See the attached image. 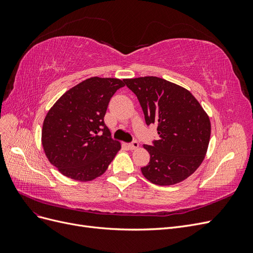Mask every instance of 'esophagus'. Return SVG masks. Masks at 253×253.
<instances>
[{
	"label": "esophagus",
	"mask_w": 253,
	"mask_h": 253,
	"mask_svg": "<svg viewBox=\"0 0 253 253\" xmlns=\"http://www.w3.org/2000/svg\"><path fill=\"white\" fill-rule=\"evenodd\" d=\"M138 147H139V143L137 141H133L131 143H128V148L131 150H136V149H138Z\"/></svg>",
	"instance_id": "obj_1"
}]
</instances>
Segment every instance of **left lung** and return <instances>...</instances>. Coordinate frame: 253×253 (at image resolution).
I'll return each instance as SVG.
<instances>
[{
  "mask_svg": "<svg viewBox=\"0 0 253 253\" xmlns=\"http://www.w3.org/2000/svg\"><path fill=\"white\" fill-rule=\"evenodd\" d=\"M137 96L145 124L156 125L158 140L143 144L150 163L142 175L158 186H171L187 179L203 163L210 141L209 116L185 87L163 78L125 79Z\"/></svg>",
  "mask_w": 253,
  "mask_h": 253,
  "instance_id": "8db88e82",
  "label": "left lung"
}]
</instances>
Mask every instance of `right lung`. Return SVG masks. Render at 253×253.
Segmentation results:
<instances>
[{"label":"right lung","instance_id":"add662e5","mask_svg":"<svg viewBox=\"0 0 253 253\" xmlns=\"http://www.w3.org/2000/svg\"><path fill=\"white\" fill-rule=\"evenodd\" d=\"M126 85L116 78L91 77L68 89L45 116L42 145L61 174L78 181L101 176L121 149L104 124L116 90Z\"/></svg>","mask_w":253,"mask_h":253}]
</instances>
